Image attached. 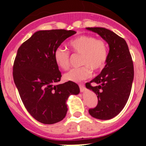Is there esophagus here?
I'll return each instance as SVG.
<instances>
[{
    "mask_svg": "<svg viewBox=\"0 0 146 146\" xmlns=\"http://www.w3.org/2000/svg\"><path fill=\"white\" fill-rule=\"evenodd\" d=\"M79 87H80V91L81 92H84L85 91V87H84V84H80L79 85Z\"/></svg>",
    "mask_w": 146,
    "mask_h": 146,
    "instance_id": "34e87169",
    "label": "esophagus"
}]
</instances>
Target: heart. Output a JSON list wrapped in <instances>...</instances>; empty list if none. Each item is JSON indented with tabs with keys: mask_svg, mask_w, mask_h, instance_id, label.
Here are the masks:
<instances>
[{
	"mask_svg": "<svg viewBox=\"0 0 146 146\" xmlns=\"http://www.w3.org/2000/svg\"><path fill=\"white\" fill-rule=\"evenodd\" d=\"M68 45L74 53L81 55L80 64L84 66L64 74L65 80L75 82L84 80L91 77V68L94 71H99L106 64L108 49L103 40L96 39L91 35H80L71 40ZM54 60L58 66L63 70H66L70 65L69 52L61 47L55 49Z\"/></svg>",
	"mask_w": 146,
	"mask_h": 146,
	"instance_id": "1",
	"label": "heart"
}]
</instances>
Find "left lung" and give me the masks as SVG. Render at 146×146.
<instances>
[{
    "label": "left lung",
    "instance_id": "left-lung-1",
    "mask_svg": "<svg viewBox=\"0 0 146 146\" xmlns=\"http://www.w3.org/2000/svg\"><path fill=\"white\" fill-rule=\"evenodd\" d=\"M86 28L99 34L110 49L108 60L101 73L86 84L98 98L97 106L89 110V114L97 119H111L119 114L129 97L134 79L133 62L123 38L104 28Z\"/></svg>",
    "mask_w": 146,
    "mask_h": 146
}]
</instances>
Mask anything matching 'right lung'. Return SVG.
I'll list each match as a JSON object with an SVG mask.
<instances>
[{"label": "right lung", "mask_w": 146, "mask_h": 146, "mask_svg": "<svg viewBox=\"0 0 146 146\" xmlns=\"http://www.w3.org/2000/svg\"><path fill=\"white\" fill-rule=\"evenodd\" d=\"M75 33L64 29L38 31L17 50L13 66L15 86L28 113L44 124L64 119L68 98L80 93L74 82L57 84L61 73L54 60L55 49Z\"/></svg>", "instance_id": "right-lung-1"}]
</instances>
